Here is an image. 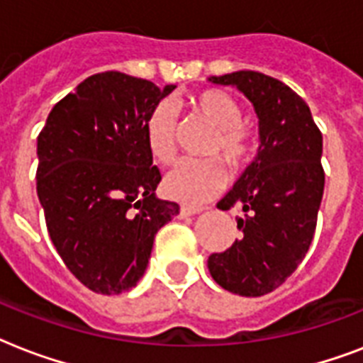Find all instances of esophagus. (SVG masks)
I'll return each mask as SVG.
<instances>
[{
	"mask_svg": "<svg viewBox=\"0 0 363 363\" xmlns=\"http://www.w3.org/2000/svg\"><path fill=\"white\" fill-rule=\"evenodd\" d=\"M201 211V207H194V205H181V216H192L196 215V213H199Z\"/></svg>",
	"mask_w": 363,
	"mask_h": 363,
	"instance_id": "1",
	"label": "esophagus"
}]
</instances>
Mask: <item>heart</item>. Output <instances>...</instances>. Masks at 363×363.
<instances>
[{
  "instance_id": "obj_1",
  "label": "heart",
  "mask_w": 363,
  "mask_h": 363,
  "mask_svg": "<svg viewBox=\"0 0 363 363\" xmlns=\"http://www.w3.org/2000/svg\"><path fill=\"white\" fill-rule=\"evenodd\" d=\"M190 109L215 128L207 154H220L232 169L247 165L256 150V139L248 125L242 124L241 105L230 94L209 88L188 99ZM175 109L160 101L145 122V141L150 156L160 164L175 158ZM226 171L218 158L181 160L164 177V192L182 203H199L224 186Z\"/></svg>"
}]
</instances>
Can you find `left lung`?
I'll return each instance as SVG.
<instances>
[{"label": "left lung", "mask_w": 363, "mask_h": 363, "mask_svg": "<svg viewBox=\"0 0 363 363\" xmlns=\"http://www.w3.org/2000/svg\"><path fill=\"white\" fill-rule=\"evenodd\" d=\"M235 86L258 116V154L218 209L239 205L241 238L207 259L211 277L224 290L247 298L273 292L309 250L324 194L322 133L309 105L284 82L258 71L209 77Z\"/></svg>", "instance_id": "1"}]
</instances>
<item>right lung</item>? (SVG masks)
I'll list each match as a JSON object with an SVG mask.
<instances>
[{"label":"right lung","instance_id":"obj_1","mask_svg":"<svg viewBox=\"0 0 363 363\" xmlns=\"http://www.w3.org/2000/svg\"><path fill=\"white\" fill-rule=\"evenodd\" d=\"M121 71L84 79L54 105L37 137V196L67 269L92 292L130 290L156 233L179 215L156 198L160 169L145 141L148 113L175 90Z\"/></svg>","mask_w":363,"mask_h":363}]
</instances>
